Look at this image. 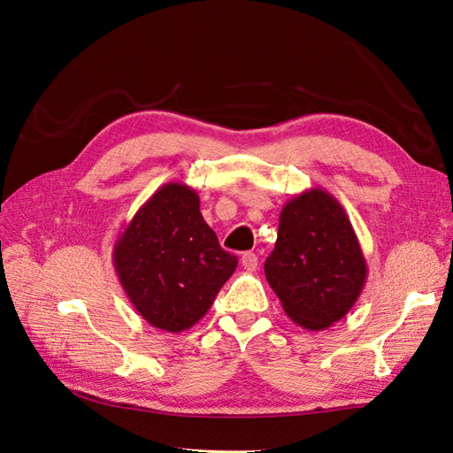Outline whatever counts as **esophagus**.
<instances>
[{"instance_id": "obj_1", "label": "esophagus", "mask_w": 453, "mask_h": 453, "mask_svg": "<svg viewBox=\"0 0 453 453\" xmlns=\"http://www.w3.org/2000/svg\"><path fill=\"white\" fill-rule=\"evenodd\" d=\"M257 265H258V257L251 251H245L242 255V266L248 270V272H255L257 270Z\"/></svg>"}]
</instances>
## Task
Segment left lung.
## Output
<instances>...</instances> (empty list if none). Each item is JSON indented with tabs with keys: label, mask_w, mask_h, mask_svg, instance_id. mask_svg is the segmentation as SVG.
<instances>
[{
	"label": "left lung",
	"mask_w": 453,
	"mask_h": 453,
	"mask_svg": "<svg viewBox=\"0 0 453 453\" xmlns=\"http://www.w3.org/2000/svg\"><path fill=\"white\" fill-rule=\"evenodd\" d=\"M265 276L291 321L308 331L331 326L357 303L366 260L349 217L325 188H310L283 205Z\"/></svg>",
	"instance_id": "8db88e82"
}]
</instances>
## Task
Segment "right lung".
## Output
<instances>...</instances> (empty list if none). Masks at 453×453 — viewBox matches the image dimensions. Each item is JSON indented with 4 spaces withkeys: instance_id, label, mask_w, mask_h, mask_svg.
Masks as SVG:
<instances>
[{
    "instance_id": "obj_1",
    "label": "right lung",
    "mask_w": 453,
    "mask_h": 453,
    "mask_svg": "<svg viewBox=\"0 0 453 453\" xmlns=\"http://www.w3.org/2000/svg\"><path fill=\"white\" fill-rule=\"evenodd\" d=\"M119 281L142 318L168 333L198 323L238 266L203 221L200 198L166 183L135 211L113 248Z\"/></svg>"
}]
</instances>
